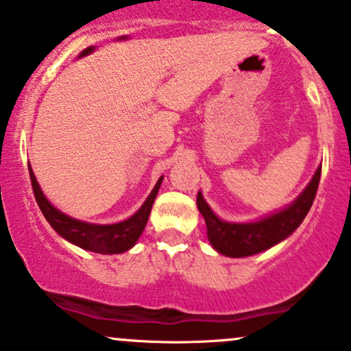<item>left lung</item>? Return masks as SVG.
<instances>
[{"instance_id":"left-lung-1","label":"left lung","mask_w":351,"mask_h":351,"mask_svg":"<svg viewBox=\"0 0 351 351\" xmlns=\"http://www.w3.org/2000/svg\"><path fill=\"white\" fill-rule=\"evenodd\" d=\"M319 175H322V167L317 169L303 193L291 205H288L278 213H273L267 218L252 223L223 221L211 211V208L203 199V195L198 191L196 205H198L199 213L203 215L206 221L208 240H210L211 246L225 256L243 258L256 255V253L265 252V250L283 241L302 225L311 205H313Z\"/></svg>"}]
</instances>
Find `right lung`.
I'll use <instances>...</instances> for the list:
<instances>
[{
  "mask_svg": "<svg viewBox=\"0 0 351 351\" xmlns=\"http://www.w3.org/2000/svg\"><path fill=\"white\" fill-rule=\"evenodd\" d=\"M28 169L29 178H32L34 198H36L41 213L48 219L53 230L60 237H63L64 240H68L69 243L80 246L83 250H88V252L101 253V255H114V253L128 252L132 246H134L138 238H140V234L143 233L146 221H148L149 213H152V206L155 203L158 190H160L161 182H163V176H161L155 184V188H153L152 193L146 198L143 206L133 217L125 219V221L114 223V225H93V223L80 221V219L68 217V215L56 210L46 199L43 191H41L32 167H28Z\"/></svg>",
  "mask_w": 351,
  "mask_h": 351,
  "instance_id": "1",
  "label": "right lung"
}]
</instances>
